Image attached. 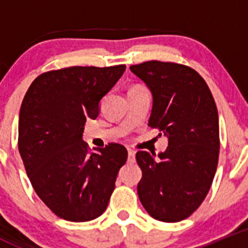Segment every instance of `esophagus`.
<instances>
[{
    "label": "esophagus",
    "instance_id": "34e87169",
    "mask_svg": "<svg viewBox=\"0 0 248 248\" xmlns=\"http://www.w3.org/2000/svg\"><path fill=\"white\" fill-rule=\"evenodd\" d=\"M134 157H136V152H134L133 150L129 149L128 150V161L129 162H133L134 161Z\"/></svg>",
    "mask_w": 248,
    "mask_h": 248
}]
</instances>
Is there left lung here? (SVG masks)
<instances>
[{
  "mask_svg": "<svg viewBox=\"0 0 248 248\" xmlns=\"http://www.w3.org/2000/svg\"><path fill=\"white\" fill-rule=\"evenodd\" d=\"M129 69L152 93L149 126L168 138V147L158 158L147 151L137 152L142 171L137 187L139 199L154 218L180 222L201 206L216 172V103L205 80L184 64L147 61Z\"/></svg>",
  "mask_w": 248,
  "mask_h": 248,
  "instance_id": "left-lung-1",
  "label": "left lung"
}]
</instances>
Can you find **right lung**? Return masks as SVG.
<instances>
[{
  "mask_svg": "<svg viewBox=\"0 0 248 248\" xmlns=\"http://www.w3.org/2000/svg\"><path fill=\"white\" fill-rule=\"evenodd\" d=\"M126 66L69 67L46 72L27 90L19 114V152L34 191L56 216L87 222L106 211L117 172L127 161L121 144L90 154L86 119Z\"/></svg>",
  "mask_w": 248,
  "mask_h": 248,
  "instance_id": "1",
  "label": "right lung"
}]
</instances>
